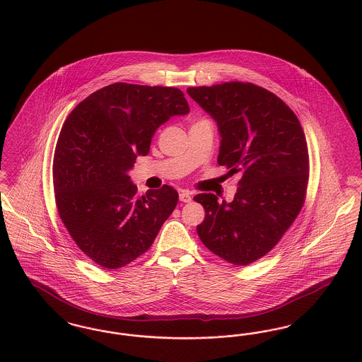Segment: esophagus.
<instances>
[{
  "label": "esophagus",
  "instance_id": "esophagus-1",
  "mask_svg": "<svg viewBox=\"0 0 362 362\" xmlns=\"http://www.w3.org/2000/svg\"><path fill=\"white\" fill-rule=\"evenodd\" d=\"M179 199L182 201V202H191V194H189V191H180V194H179Z\"/></svg>",
  "mask_w": 362,
  "mask_h": 362
}]
</instances>
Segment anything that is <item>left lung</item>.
<instances>
[{
  "instance_id": "left-lung-1",
  "label": "left lung",
  "mask_w": 362,
  "mask_h": 362,
  "mask_svg": "<svg viewBox=\"0 0 362 362\" xmlns=\"http://www.w3.org/2000/svg\"><path fill=\"white\" fill-rule=\"evenodd\" d=\"M187 93L217 122L218 164L241 175L232 202L194 197L205 207L198 236L226 262L250 264L276 247L304 205L310 156L303 127L276 95L251 83L194 86Z\"/></svg>"
}]
</instances>
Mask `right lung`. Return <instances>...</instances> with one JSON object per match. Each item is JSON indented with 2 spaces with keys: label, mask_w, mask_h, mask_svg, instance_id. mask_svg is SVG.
I'll return each instance as SVG.
<instances>
[{
  "label": "right lung",
  "mask_w": 362,
  "mask_h": 362,
  "mask_svg": "<svg viewBox=\"0 0 362 362\" xmlns=\"http://www.w3.org/2000/svg\"><path fill=\"white\" fill-rule=\"evenodd\" d=\"M173 86L115 83L93 92L64 123L52 161L58 214L71 239L104 269L146 252L177 204L164 185L138 197L129 171L149 153L158 126L189 114Z\"/></svg>",
  "instance_id": "obj_1"
}]
</instances>
